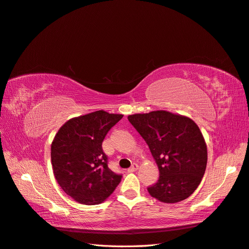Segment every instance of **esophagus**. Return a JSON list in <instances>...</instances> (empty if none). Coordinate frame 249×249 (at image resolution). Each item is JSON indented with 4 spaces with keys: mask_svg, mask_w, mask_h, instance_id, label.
Returning <instances> with one entry per match:
<instances>
[{
    "mask_svg": "<svg viewBox=\"0 0 249 249\" xmlns=\"http://www.w3.org/2000/svg\"><path fill=\"white\" fill-rule=\"evenodd\" d=\"M136 170H138V165H136V164H133L128 170H127V171H128V172H134V171H136Z\"/></svg>",
    "mask_w": 249,
    "mask_h": 249,
    "instance_id": "34e87169",
    "label": "esophagus"
}]
</instances>
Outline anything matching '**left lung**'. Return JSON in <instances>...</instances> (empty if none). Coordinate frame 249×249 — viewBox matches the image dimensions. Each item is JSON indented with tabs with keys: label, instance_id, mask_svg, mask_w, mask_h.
<instances>
[{
	"label": "left lung",
	"instance_id": "1",
	"mask_svg": "<svg viewBox=\"0 0 249 249\" xmlns=\"http://www.w3.org/2000/svg\"><path fill=\"white\" fill-rule=\"evenodd\" d=\"M145 140L159 167L160 177L148 192L155 199L175 203L187 199L199 186L208 150L199 127L188 117L166 110L128 116Z\"/></svg>",
	"mask_w": 249,
	"mask_h": 249
}]
</instances>
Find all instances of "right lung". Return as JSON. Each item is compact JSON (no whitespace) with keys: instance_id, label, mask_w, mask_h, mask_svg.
<instances>
[{"instance_id":"1","label":"right lung","mask_w":249,"mask_h":249,"mask_svg":"<svg viewBox=\"0 0 249 249\" xmlns=\"http://www.w3.org/2000/svg\"><path fill=\"white\" fill-rule=\"evenodd\" d=\"M123 115L98 110L69 120L52 142L53 173L60 188L74 200L94 205L103 202L122 175L107 166L102 142Z\"/></svg>"}]
</instances>
